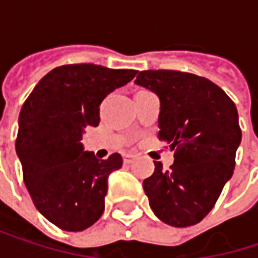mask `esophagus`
<instances>
[{
    "label": "esophagus",
    "instance_id": "esophagus-1",
    "mask_svg": "<svg viewBox=\"0 0 258 258\" xmlns=\"http://www.w3.org/2000/svg\"><path fill=\"white\" fill-rule=\"evenodd\" d=\"M122 158H124V163L128 164V163H133V161L136 160V155H133V154H124Z\"/></svg>",
    "mask_w": 258,
    "mask_h": 258
}]
</instances>
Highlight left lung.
<instances>
[{"instance_id": "obj_1", "label": "left lung", "mask_w": 258, "mask_h": 258, "mask_svg": "<svg viewBox=\"0 0 258 258\" xmlns=\"http://www.w3.org/2000/svg\"><path fill=\"white\" fill-rule=\"evenodd\" d=\"M134 83L158 95V139L176 149L169 170L155 161L152 176L143 180L149 206L169 226H194L232 178L242 139L237 109L220 86L191 73L146 70Z\"/></svg>"}]
</instances>
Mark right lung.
<instances>
[{
  "label": "right lung",
  "mask_w": 258,
  "mask_h": 258,
  "mask_svg": "<svg viewBox=\"0 0 258 258\" xmlns=\"http://www.w3.org/2000/svg\"><path fill=\"white\" fill-rule=\"evenodd\" d=\"M136 70L69 64L49 72L22 106L16 152L29 196L56 227L82 232L104 212L107 178L122 157L98 160L83 151L82 133L100 124V104Z\"/></svg>",
  "instance_id": "obj_1"
}]
</instances>
